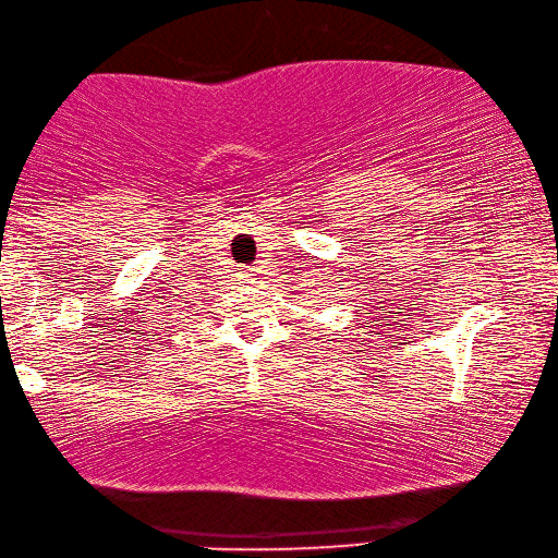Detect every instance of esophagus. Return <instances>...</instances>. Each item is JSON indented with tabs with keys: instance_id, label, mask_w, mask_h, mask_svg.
<instances>
[{
	"instance_id": "1",
	"label": "esophagus",
	"mask_w": 558,
	"mask_h": 558,
	"mask_svg": "<svg viewBox=\"0 0 558 558\" xmlns=\"http://www.w3.org/2000/svg\"><path fill=\"white\" fill-rule=\"evenodd\" d=\"M238 279H241V283H255L259 279V275H257V269L245 267V269L238 271Z\"/></svg>"
}]
</instances>
